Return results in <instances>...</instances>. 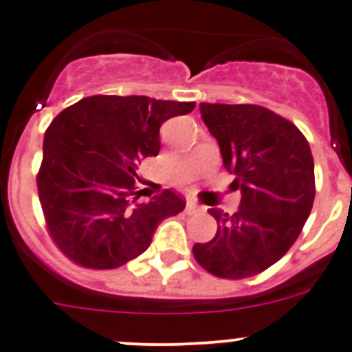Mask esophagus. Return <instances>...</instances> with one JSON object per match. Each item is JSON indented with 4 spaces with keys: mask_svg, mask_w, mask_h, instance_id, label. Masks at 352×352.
Returning <instances> with one entry per match:
<instances>
[{
    "mask_svg": "<svg viewBox=\"0 0 352 352\" xmlns=\"http://www.w3.org/2000/svg\"><path fill=\"white\" fill-rule=\"evenodd\" d=\"M185 211H186V213H188V214H194V213H199V211H203V208L199 206V204L192 203V201H188V203H186Z\"/></svg>",
    "mask_w": 352,
    "mask_h": 352,
    "instance_id": "34e87169",
    "label": "esophagus"
}]
</instances>
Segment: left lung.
Masks as SVG:
<instances>
[{
	"label": "left lung",
	"mask_w": 352,
	"mask_h": 352,
	"mask_svg": "<svg viewBox=\"0 0 352 352\" xmlns=\"http://www.w3.org/2000/svg\"><path fill=\"white\" fill-rule=\"evenodd\" d=\"M199 111L241 201L232 214L211 208L219 229L211 241L194 245V256L222 278L254 276L284 256L309 219L312 151L291 121L261 105L199 104Z\"/></svg>",
	"instance_id": "left-lung-1"
}]
</instances>
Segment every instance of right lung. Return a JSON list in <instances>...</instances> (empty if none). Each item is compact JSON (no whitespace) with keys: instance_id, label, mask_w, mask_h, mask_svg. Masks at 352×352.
<instances>
[{"instance_id":"add662e5","label":"right lung","mask_w":352,"mask_h":352,"mask_svg":"<svg viewBox=\"0 0 352 352\" xmlns=\"http://www.w3.org/2000/svg\"><path fill=\"white\" fill-rule=\"evenodd\" d=\"M194 107L95 95L52 120L36 185L51 238L65 256L93 270L123 266L148 250L162 220L185 210V199L169 188L148 203L132 195L138 164L160 151V126Z\"/></svg>"}]
</instances>
